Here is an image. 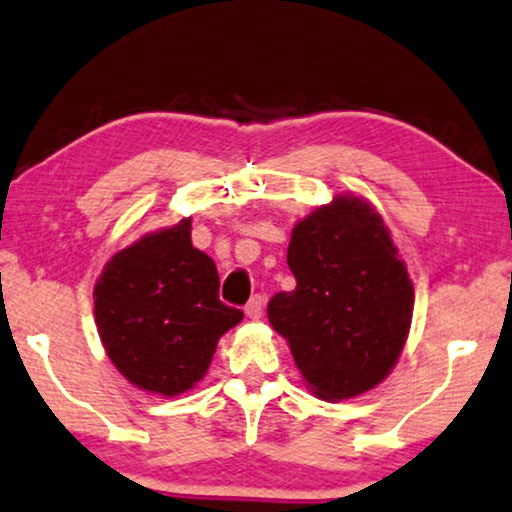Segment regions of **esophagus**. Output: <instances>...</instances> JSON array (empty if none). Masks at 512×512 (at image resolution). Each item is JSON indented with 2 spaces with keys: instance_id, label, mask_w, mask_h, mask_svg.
<instances>
[{
  "instance_id": "34e87169",
  "label": "esophagus",
  "mask_w": 512,
  "mask_h": 512,
  "mask_svg": "<svg viewBox=\"0 0 512 512\" xmlns=\"http://www.w3.org/2000/svg\"><path fill=\"white\" fill-rule=\"evenodd\" d=\"M262 311H264V299L259 297V294H255V297L246 304V315L250 320H259L262 318Z\"/></svg>"
}]
</instances>
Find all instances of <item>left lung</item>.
<instances>
[{
	"mask_svg": "<svg viewBox=\"0 0 512 512\" xmlns=\"http://www.w3.org/2000/svg\"><path fill=\"white\" fill-rule=\"evenodd\" d=\"M287 264L297 287L266 315L308 390L341 401L383 383L406 345L415 290L376 208L352 194L318 206L294 225Z\"/></svg>",
	"mask_w": 512,
	"mask_h": 512,
	"instance_id": "1",
	"label": "left lung"
}]
</instances>
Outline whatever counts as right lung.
I'll return each instance as SVG.
<instances>
[{
	"label": "right lung",
	"mask_w": 512,
	"mask_h": 512,
	"mask_svg": "<svg viewBox=\"0 0 512 512\" xmlns=\"http://www.w3.org/2000/svg\"><path fill=\"white\" fill-rule=\"evenodd\" d=\"M192 220L141 236L106 262L95 285L104 350L139 390L176 397L206 376L220 336L243 311L218 297L215 262L192 246Z\"/></svg>",
	"instance_id": "right-lung-1"
}]
</instances>
